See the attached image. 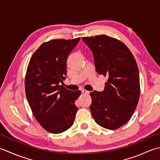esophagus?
Returning <instances> with one entry per match:
<instances>
[{
    "label": "esophagus",
    "mask_w": 160,
    "mask_h": 160,
    "mask_svg": "<svg viewBox=\"0 0 160 160\" xmlns=\"http://www.w3.org/2000/svg\"><path fill=\"white\" fill-rule=\"evenodd\" d=\"M81 91H82V93H84V94H89V93H90L89 91H88L84 89H82V90H81Z\"/></svg>",
    "instance_id": "esophagus-1"
}]
</instances>
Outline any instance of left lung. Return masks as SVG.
I'll return each mask as SVG.
<instances>
[{
    "label": "left lung",
    "instance_id": "obj_1",
    "mask_svg": "<svg viewBox=\"0 0 160 160\" xmlns=\"http://www.w3.org/2000/svg\"><path fill=\"white\" fill-rule=\"evenodd\" d=\"M93 53L96 70L108 76L102 92L90 93V110L98 124L115 130L125 124L133 114L140 93L136 61L124 44L106 35L82 38Z\"/></svg>",
    "mask_w": 160,
    "mask_h": 160
}]
</instances>
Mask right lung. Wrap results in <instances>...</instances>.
Here are the masks:
<instances>
[{
    "label": "right lung",
    "instance_id": "add662e5",
    "mask_svg": "<svg viewBox=\"0 0 160 160\" xmlns=\"http://www.w3.org/2000/svg\"><path fill=\"white\" fill-rule=\"evenodd\" d=\"M80 38L55 39L44 42L33 54L27 69V99L36 120L52 133H60L73 125L75 104L80 91L60 85L65 80L67 60Z\"/></svg>",
    "mask_w": 160,
    "mask_h": 160
}]
</instances>
